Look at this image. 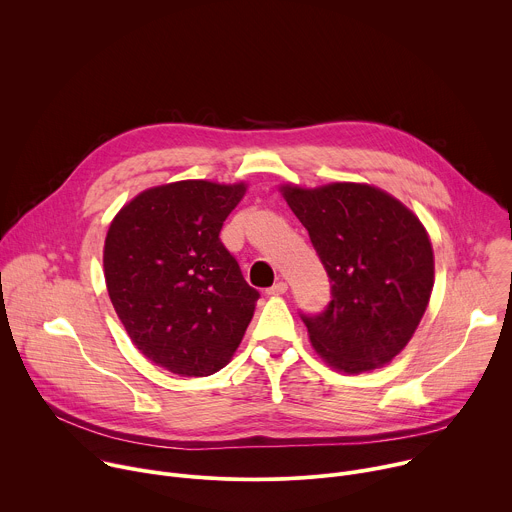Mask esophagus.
Returning <instances> with one entry per match:
<instances>
[{
    "label": "esophagus",
    "instance_id": "esophagus-1",
    "mask_svg": "<svg viewBox=\"0 0 512 512\" xmlns=\"http://www.w3.org/2000/svg\"><path fill=\"white\" fill-rule=\"evenodd\" d=\"M285 291H287V283L285 281H277L275 285H271L267 289V296H283Z\"/></svg>",
    "mask_w": 512,
    "mask_h": 512
}]
</instances>
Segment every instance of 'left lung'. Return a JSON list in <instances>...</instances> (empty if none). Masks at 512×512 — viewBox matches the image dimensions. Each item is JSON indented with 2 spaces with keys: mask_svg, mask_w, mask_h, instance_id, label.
Listing matches in <instances>:
<instances>
[{
  "mask_svg": "<svg viewBox=\"0 0 512 512\" xmlns=\"http://www.w3.org/2000/svg\"><path fill=\"white\" fill-rule=\"evenodd\" d=\"M279 192L332 281L328 310L304 316L316 354L346 375L385 367L409 344L431 298L433 247L419 216L364 182H287Z\"/></svg>",
  "mask_w": 512,
  "mask_h": 512,
  "instance_id": "obj_1",
  "label": "left lung"
}]
</instances>
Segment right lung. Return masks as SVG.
Wrapping results in <instances>:
<instances>
[{
	"instance_id": "add662e5",
	"label": "right lung",
	"mask_w": 512,
	"mask_h": 512,
	"mask_svg": "<svg viewBox=\"0 0 512 512\" xmlns=\"http://www.w3.org/2000/svg\"><path fill=\"white\" fill-rule=\"evenodd\" d=\"M245 182L180 180L139 192L103 247L111 304L135 348L178 377L225 369L259 294L218 239Z\"/></svg>"
}]
</instances>
